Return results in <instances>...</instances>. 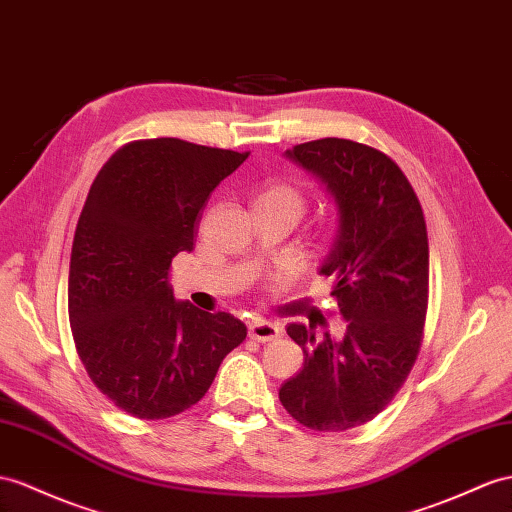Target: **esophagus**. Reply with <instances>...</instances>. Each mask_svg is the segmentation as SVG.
Returning <instances> with one entry per match:
<instances>
[{
    "mask_svg": "<svg viewBox=\"0 0 512 512\" xmlns=\"http://www.w3.org/2000/svg\"><path fill=\"white\" fill-rule=\"evenodd\" d=\"M281 335V326L274 322H266V320H255L251 326H248V337L255 339V342H274Z\"/></svg>",
    "mask_w": 512,
    "mask_h": 512,
    "instance_id": "obj_1",
    "label": "esophagus"
}]
</instances>
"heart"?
<instances>
[{
	"label": "heart",
	"mask_w": 512,
	"mask_h": 512,
	"mask_svg": "<svg viewBox=\"0 0 512 512\" xmlns=\"http://www.w3.org/2000/svg\"><path fill=\"white\" fill-rule=\"evenodd\" d=\"M255 205L285 209V212H290L294 216V220H298L307 209V196L296 186V183L285 181V179H274L266 183L264 190L257 194ZM277 281L279 283L285 281V274H279Z\"/></svg>",
	"instance_id": "b5f03b06"
}]
</instances>
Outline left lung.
I'll return each mask as SVG.
<instances>
[{
	"label": "left lung",
	"mask_w": 512,
	"mask_h": 512,
	"mask_svg": "<svg viewBox=\"0 0 512 512\" xmlns=\"http://www.w3.org/2000/svg\"><path fill=\"white\" fill-rule=\"evenodd\" d=\"M318 175L339 207V231L320 274L344 318L342 342H322L305 324L287 335L305 365L279 389L298 424L344 432L393 400L422 346L428 309V233L402 168L383 151L348 138H320L287 151Z\"/></svg>",
	"instance_id": "1"
}]
</instances>
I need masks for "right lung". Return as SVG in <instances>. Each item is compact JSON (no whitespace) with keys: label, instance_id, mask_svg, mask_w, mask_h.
<instances>
[{"label":"right lung","instance_id":"obj_1","mask_svg":"<svg viewBox=\"0 0 512 512\" xmlns=\"http://www.w3.org/2000/svg\"><path fill=\"white\" fill-rule=\"evenodd\" d=\"M248 153L134 140L90 186L71 251V333L90 381L129 415L190 409L246 339L229 313L177 303L168 274L173 257L194 248L209 194Z\"/></svg>","mask_w":512,"mask_h":512}]
</instances>
